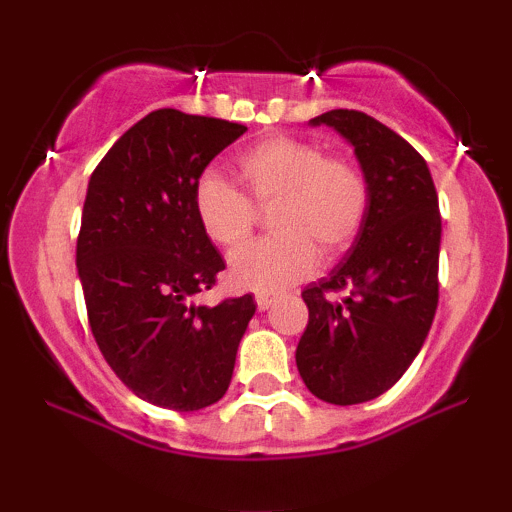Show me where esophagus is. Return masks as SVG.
Masks as SVG:
<instances>
[{
  "label": "esophagus",
  "instance_id": "1",
  "mask_svg": "<svg viewBox=\"0 0 512 512\" xmlns=\"http://www.w3.org/2000/svg\"><path fill=\"white\" fill-rule=\"evenodd\" d=\"M255 301H257V308H260V310H269L274 305L276 296H272V293H257Z\"/></svg>",
  "mask_w": 512,
  "mask_h": 512
}]
</instances>
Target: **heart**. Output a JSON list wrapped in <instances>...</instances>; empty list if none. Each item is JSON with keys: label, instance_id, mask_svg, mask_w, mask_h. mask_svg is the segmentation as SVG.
<instances>
[{"label": "heart", "instance_id": "obj_1", "mask_svg": "<svg viewBox=\"0 0 512 512\" xmlns=\"http://www.w3.org/2000/svg\"><path fill=\"white\" fill-rule=\"evenodd\" d=\"M238 170L262 207L276 204V236L252 240L228 257V279L248 291L272 293L315 269L317 248L334 257L361 233L368 216V180L346 158H327L320 146L269 137L238 158ZM195 214L214 243H243L255 223V204L216 170L197 180Z\"/></svg>", "mask_w": 512, "mask_h": 512}]
</instances>
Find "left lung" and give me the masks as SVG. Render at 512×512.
<instances>
[{"mask_svg": "<svg viewBox=\"0 0 512 512\" xmlns=\"http://www.w3.org/2000/svg\"><path fill=\"white\" fill-rule=\"evenodd\" d=\"M368 180V216L330 276L305 286L308 327L296 349L305 387L330 404L390 390L424 346L438 308L440 211L431 170L409 142L358 110H330ZM346 290L342 302L331 293Z\"/></svg>", "mask_w": 512, "mask_h": 512, "instance_id": "left-lung-1", "label": "left lung"}]
</instances>
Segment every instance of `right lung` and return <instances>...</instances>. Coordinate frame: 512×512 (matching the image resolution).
I'll return each mask as SVG.
<instances>
[{
  "label": "right lung",
  "mask_w": 512,
  "mask_h": 512,
  "mask_svg": "<svg viewBox=\"0 0 512 512\" xmlns=\"http://www.w3.org/2000/svg\"><path fill=\"white\" fill-rule=\"evenodd\" d=\"M248 127L154 110L129 127L88 180L76 269L98 349L144 402L197 411L231 385L255 315L250 293L192 303L226 269L195 214L204 168Z\"/></svg>",
  "instance_id": "obj_1"
}]
</instances>
